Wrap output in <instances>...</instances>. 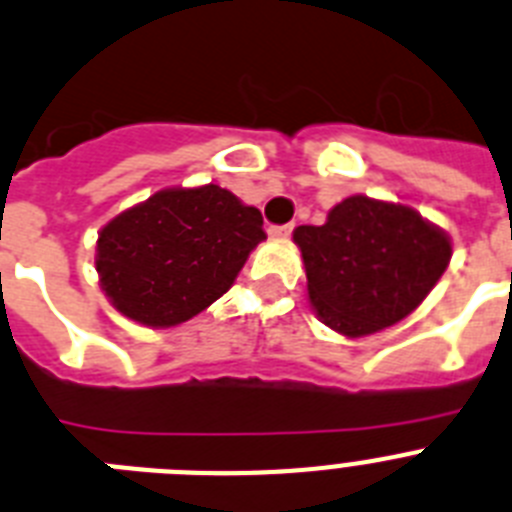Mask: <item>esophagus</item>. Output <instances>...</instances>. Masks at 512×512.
Segmentation results:
<instances>
[{"mask_svg": "<svg viewBox=\"0 0 512 512\" xmlns=\"http://www.w3.org/2000/svg\"><path fill=\"white\" fill-rule=\"evenodd\" d=\"M292 230H295V225H272L269 227V235H272V238H287V235L292 233Z\"/></svg>", "mask_w": 512, "mask_h": 512, "instance_id": "obj_1", "label": "esophagus"}]
</instances>
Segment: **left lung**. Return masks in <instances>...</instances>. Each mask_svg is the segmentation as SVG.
Returning <instances> with one entry per match:
<instances>
[{
	"mask_svg": "<svg viewBox=\"0 0 512 512\" xmlns=\"http://www.w3.org/2000/svg\"><path fill=\"white\" fill-rule=\"evenodd\" d=\"M308 300L329 329L357 339L406 318L451 264L445 230L406 204L347 196L323 225L295 227Z\"/></svg>",
	"mask_w": 512,
	"mask_h": 512,
	"instance_id": "1",
	"label": "left lung"
}]
</instances>
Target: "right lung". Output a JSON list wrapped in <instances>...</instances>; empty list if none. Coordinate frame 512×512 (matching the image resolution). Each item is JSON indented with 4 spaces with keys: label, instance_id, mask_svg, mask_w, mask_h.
I'll return each mask as SVG.
<instances>
[{
    "label": "right lung",
    "instance_id": "obj_1",
    "mask_svg": "<svg viewBox=\"0 0 512 512\" xmlns=\"http://www.w3.org/2000/svg\"><path fill=\"white\" fill-rule=\"evenodd\" d=\"M264 238L259 209L217 183L163 189L100 227V290L121 316L170 329L222 298Z\"/></svg>",
    "mask_w": 512,
    "mask_h": 512
}]
</instances>
